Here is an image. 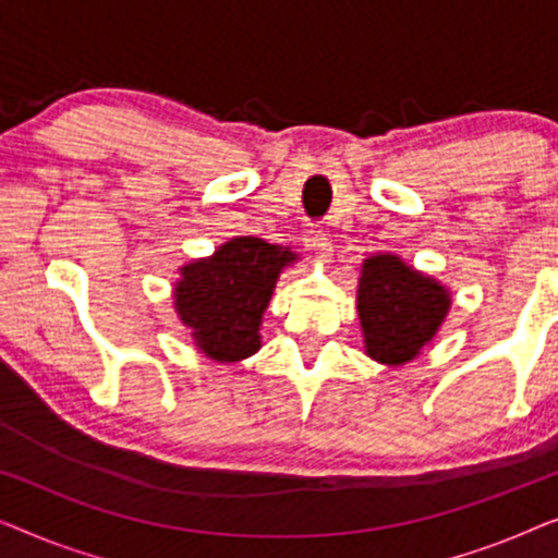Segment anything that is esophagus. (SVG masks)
Returning <instances> with one entry per match:
<instances>
[{"label": "esophagus", "instance_id": "1", "mask_svg": "<svg viewBox=\"0 0 558 558\" xmlns=\"http://www.w3.org/2000/svg\"><path fill=\"white\" fill-rule=\"evenodd\" d=\"M308 247L320 257V260H331L333 247H331V240L326 238V232H320V230L318 232H311Z\"/></svg>", "mask_w": 558, "mask_h": 558}]
</instances>
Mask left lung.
Listing matches in <instances>:
<instances>
[{"label": "left lung", "mask_w": 558, "mask_h": 558, "mask_svg": "<svg viewBox=\"0 0 558 558\" xmlns=\"http://www.w3.org/2000/svg\"><path fill=\"white\" fill-rule=\"evenodd\" d=\"M450 293L397 255H372L361 265L356 308L366 354L402 366L435 339L450 311Z\"/></svg>", "instance_id": "8db88e82"}]
</instances>
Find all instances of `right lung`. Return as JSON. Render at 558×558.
Segmentation results:
<instances>
[{
	"label": "right lung",
	"instance_id": "obj_1",
	"mask_svg": "<svg viewBox=\"0 0 558 558\" xmlns=\"http://www.w3.org/2000/svg\"><path fill=\"white\" fill-rule=\"evenodd\" d=\"M295 260L290 247L232 238L211 257L184 265L174 305L204 356L230 364L260 349V324L272 288L280 270Z\"/></svg>",
	"mask_w": 558,
	"mask_h": 558
}]
</instances>
